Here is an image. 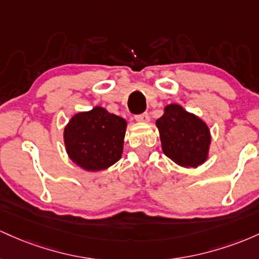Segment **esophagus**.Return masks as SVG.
I'll list each match as a JSON object with an SVG mask.
<instances>
[{
  "instance_id": "1",
  "label": "esophagus",
  "mask_w": 259,
  "mask_h": 259,
  "mask_svg": "<svg viewBox=\"0 0 259 259\" xmlns=\"http://www.w3.org/2000/svg\"><path fill=\"white\" fill-rule=\"evenodd\" d=\"M135 118H136V121L141 122V123H147V122L149 121V115H148L147 112H144V114L137 115Z\"/></svg>"
}]
</instances>
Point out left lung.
Returning <instances> with one entry per match:
<instances>
[{
  "instance_id": "1",
  "label": "left lung",
  "mask_w": 259,
  "mask_h": 259,
  "mask_svg": "<svg viewBox=\"0 0 259 259\" xmlns=\"http://www.w3.org/2000/svg\"><path fill=\"white\" fill-rule=\"evenodd\" d=\"M155 123L162 152L177 165L197 167L207 160L210 131L198 116L187 112L179 104H170Z\"/></svg>"
}]
</instances>
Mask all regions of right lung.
Returning <instances> with one entry per match:
<instances>
[{
  "label": "right lung",
  "instance_id": "obj_1",
  "mask_svg": "<svg viewBox=\"0 0 259 259\" xmlns=\"http://www.w3.org/2000/svg\"><path fill=\"white\" fill-rule=\"evenodd\" d=\"M126 127V120L101 106L78 112L65 127L66 152L84 170H105L121 159Z\"/></svg>",
  "mask_w": 259,
  "mask_h": 259
}]
</instances>
